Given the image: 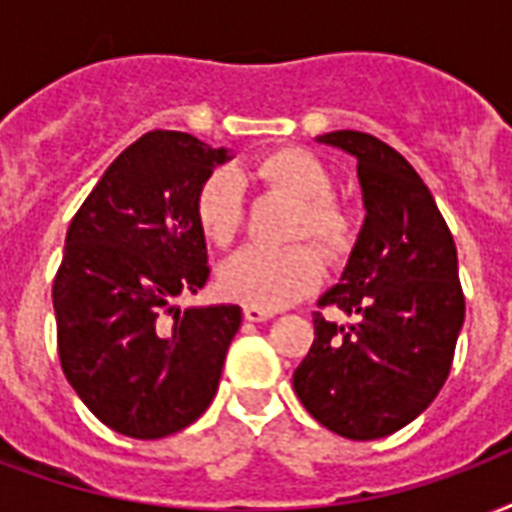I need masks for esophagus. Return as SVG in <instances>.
<instances>
[{"instance_id":"obj_1","label":"esophagus","mask_w":512,"mask_h":512,"mask_svg":"<svg viewBox=\"0 0 512 512\" xmlns=\"http://www.w3.org/2000/svg\"><path fill=\"white\" fill-rule=\"evenodd\" d=\"M244 317H247L249 322H265V319L273 317V311L263 306H244Z\"/></svg>"}]
</instances>
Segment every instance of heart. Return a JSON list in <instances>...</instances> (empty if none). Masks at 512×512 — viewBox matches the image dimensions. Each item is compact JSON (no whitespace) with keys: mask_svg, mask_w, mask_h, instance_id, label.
<instances>
[{"mask_svg":"<svg viewBox=\"0 0 512 512\" xmlns=\"http://www.w3.org/2000/svg\"><path fill=\"white\" fill-rule=\"evenodd\" d=\"M260 182L298 201L292 236H308L327 257H341L351 244V217L330 198L333 177L306 150H276L252 169ZM195 214L204 236L214 244H230L244 220V190L233 171L206 177L195 198ZM322 276V260L306 244L282 249L247 247L230 257L220 271V287L247 306L279 308L314 290Z\"/></svg>","mask_w":512,"mask_h":512,"instance_id":"b5f03b06","label":"heart"}]
</instances>
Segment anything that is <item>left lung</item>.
Masks as SVG:
<instances>
[{"instance_id": "1", "label": "left lung", "mask_w": 512, "mask_h": 512, "mask_svg": "<svg viewBox=\"0 0 512 512\" xmlns=\"http://www.w3.org/2000/svg\"><path fill=\"white\" fill-rule=\"evenodd\" d=\"M319 144L357 161L365 222L341 279L314 314V343L292 386L314 419L349 440H378L411 424L446 384L464 325L456 244L429 187L403 155L362 131Z\"/></svg>"}]
</instances>
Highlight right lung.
<instances>
[{"label":"right lung","instance_id":"add662e5","mask_svg":"<svg viewBox=\"0 0 512 512\" xmlns=\"http://www.w3.org/2000/svg\"><path fill=\"white\" fill-rule=\"evenodd\" d=\"M230 158L182 131H150L117 155L66 230L53 282L58 357L88 411L120 435H174L217 395L241 308L177 298L209 279L195 198Z\"/></svg>","mask_w":512,"mask_h":512}]
</instances>
